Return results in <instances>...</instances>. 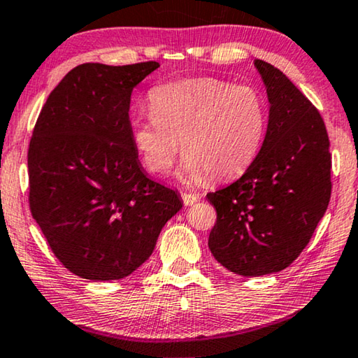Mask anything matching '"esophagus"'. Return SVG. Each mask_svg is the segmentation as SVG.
Segmentation results:
<instances>
[{
	"label": "esophagus",
	"instance_id": "obj_1",
	"mask_svg": "<svg viewBox=\"0 0 358 358\" xmlns=\"http://www.w3.org/2000/svg\"><path fill=\"white\" fill-rule=\"evenodd\" d=\"M181 199H183L185 206H192V203H196L201 197L199 194H194V192H181Z\"/></svg>",
	"mask_w": 358,
	"mask_h": 358
}]
</instances>
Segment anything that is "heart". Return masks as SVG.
Listing matches in <instances>:
<instances>
[{
	"label": "heart",
	"mask_w": 358,
	"mask_h": 358,
	"mask_svg": "<svg viewBox=\"0 0 358 358\" xmlns=\"http://www.w3.org/2000/svg\"><path fill=\"white\" fill-rule=\"evenodd\" d=\"M151 115L130 124L141 162L166 175L180 151L183 178L199 183L210 175L224 180L242 173L257 157L268 127V106L257 87L218 78H191L150 90Z\"/></svg>",
	"instance_id": "obj_1"
}]
</instances>
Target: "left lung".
I'll return each mask as SVG.
<instances>
[{"instance_id": "obj_1", "label": "left lung", "mask_w": 358, "mask_h": 358, "mask_svg": "<svg viewBox=\"0 0 358 358\" xmlns=\"http://www.w3.org/2000/svg\"><path fill=\"white\" fill-rule=\"evenodd\" d=\"M269 100L263 146L245 173L208 192L215 259L258 277L290 266L308 245L331 196L330 140L317 108L279 68L255 60Z\"/></svg>"}]
</instances>
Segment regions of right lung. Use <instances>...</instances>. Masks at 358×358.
Here are the masks:
<instances>
[{"mask_svg":"<svg viewBox=\"0 0 358 358\" xmlns=\"http://www.w3.org/2000/svg\"><path fill=\"white\" fill-rule=\"evenodd\" d=\"M156 68L78 65L50 92L33 130L31 215L60 263L83 279L132 274L183 207L178 192L148 177L130 135V95Z\"/></svg>","mask_w":358,"mask_h":358,"instance_id":"obj_1","label":"right lung"}]
</instances>
